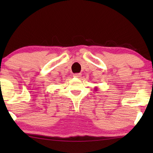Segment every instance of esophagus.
I'll return each mask as SVG.
<instances>
[{"instance_id":"1","label":"esophagus","mask_w":153,"mask_h":153,"mask_svg":"<svg viewBox=\"0 0 153 153\" xmlns=\"http://www.w3.org/2000/svg\"><path fill=\"white\" fill-rule=\"evenodd\" d=\"M81 76V74L80 73H76V74H74V77H76V78H80Z\"/></svg>"}]
</instances>
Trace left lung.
Returning <instances> with one entry per match:
<instances>
[{"instance_id":"obj_1","label":"left lung","mask_w":153,"mask_h":153,"mask_svg":"<svg viewBox=\"0 0 153 153\" xmlns=\"http://www.w3.org/2000/svg\"><path fill=\"white\" fill-rule=\"evenodd\" d=\"M95 91H97V87H95Z\"/></svg>"}]
</instances>
